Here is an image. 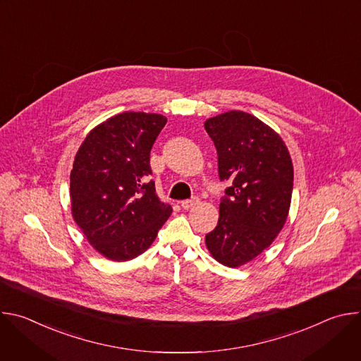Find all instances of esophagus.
Returning <instances> with one entry per match:
<instances>
[{
	"label": "esophagus",
	"instance_id": "esophagus-1",
	"mask_svg": "<svg viewBox=\"0 0 361 361\" xmlns=\"http://www.w3.org/2000/svg\"><path fill=\"white\" fill-rule=\"evenodd\" d=\"M198 198L197 197H194L192 200H184V201H181L180 204H181V207L184 209V210H188V209H191L192 205H195V204H198Z\"/></svg>",
	"mask_w": 361,
	"mask_h": 361
}]
</instances>
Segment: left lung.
<instances>
[{
	"label": "left lung",
	"mask_w": 361,
	"mask_h": 361,
	"mask_svg": "<svg viewBox=\"0 0 361 361\" xmlns=\"http://www.w3.org/2000/svg\"><path fill=\"white\" fill-rule=\"evenodd\" d=\"M204 128L217 148L220 180L230 181L205 245L220 264L235 269L270 247L284 227L293 163L283 138L252 114L227 111L205 120Z\"/></svg>",
	"instance_id": "left-lung-1"
}]
</instances>
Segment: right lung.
<instances>
[{"mask_svg":"<svg viewBox=\"0 0 361 361\" xmlns=\"http://www.w3.org/2000/svg\"><path fill=\"white\" fill-rule=\"evenodd\" d=\"M166 123L161 114H117L94 127L75 154L71 214L94 250L111 262L142 254L173 212L148 180L149 151Z\"/></svg>","mask_w":361,"mask_h":361,"instance_id":"1","label":"right lung"}]
</instances>
